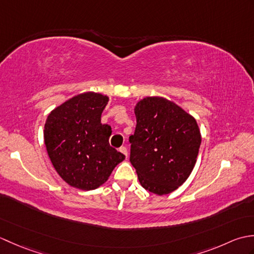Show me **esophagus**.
I'll return each mask as SVG.
<instances>
[{"instance_id":"1","label":"esophagus","mask_w":254,"mask_h":254,"mask_svg":"<svg viewBox=\"0 0 254 254\" xmlns=\"http://www.w3.org/2000/svg\"><path fill=\"white\" fill-rule=\"evenodd\" d=\"M119 150H120V153H122L124 156H126V157L127 158V147H124V146H121L120 148H119Z\"/></svg>"}]
</instances>
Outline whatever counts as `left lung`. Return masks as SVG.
<instances>
[{
    "instance_id": "1",
    "label": "left lung",
    "mask_w": 254,
    "mask_h": 254,
    "mask_svg": "<svg viewBox=\"0 0 254 254\" xmlns=\"http://www.w3.org/2000/svg\"><path fill=\"white\" fill-rule=\"evenodd\" d=\"M136 127L128 137L130 161L141 186L163 195L177 190L192 172L201 133L192 116L161 97H147L135 107Z\"/></svg>"
}]
</instances>
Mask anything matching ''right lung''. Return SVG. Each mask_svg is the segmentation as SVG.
<instances>
[{
	"label": "right lung",
	"mask_w": 254,
	"mask_h": 254,
	"mask_svg": "<svg viewBox=\"0 0 254 254\" xmlns=\"http://www.w3.org/2000/svg\"><path fill=\"white\" fill-rule=\"evenodd\" d=\"M108 97L84 93L52 110L45 124L51 163L71 187L89 191L107 181L126 156L110 146L111 127L101 123Z\"/></svg>",
	"instance_id": "add662e5"
}]
</instances>
